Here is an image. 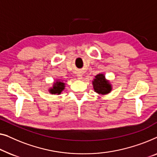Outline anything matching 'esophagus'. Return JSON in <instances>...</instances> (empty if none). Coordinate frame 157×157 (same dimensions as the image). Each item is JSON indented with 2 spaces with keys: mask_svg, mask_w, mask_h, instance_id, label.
<instances>
[{
  "mask_svg": "<svg viewBox=\"0 0 157 157\" xmlns=\"http://www.w3.org/2000/svg\"><path fill=\"white\" fill-rule=\"evenodd\" d=\"M78 79H82V75H78Z\"/></svg>",
  "mask_w": 157,
  "mask_h": 157,
  "instance_id": "obj_1",
  "label": "esophagus"
}]
</instances>
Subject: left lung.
<instances>
[{
  "instance_id": "obj_1",
  "label": "left lung",
  "mask_w": 157,
  "mask_h": 157,
  "mask_svg": "<svg viewBox=\"0 0 157 157\" xmlns=\"http://www.w3.org/2000/svg\"><path fill=\"white\" fill-rule=\"evenodd\" d=\"M93 87L94 91L99 94H105L111 91V85L106 80L102 74H99L95 76V79L93 81Z\"/></svg>"
}]
</instances>
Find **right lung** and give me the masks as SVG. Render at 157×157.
Masks as SVG:
<instances>
[{"mask_svg":"<svg viewBox=\"0 0 157 157\" xmlns=\"http://www.w3.org/2000/svg\"><path fill=\"white\" fill-rule=\"evenodd\" d=\"M65 87V83L62 82H55L53 87L50 90L52 94H60L61 92L64 90Z\"/></svg>","mask_w":157,"mask_h":157,"instance_id":"obj_1","label":"right lung"}]
</instances>
